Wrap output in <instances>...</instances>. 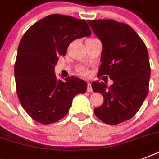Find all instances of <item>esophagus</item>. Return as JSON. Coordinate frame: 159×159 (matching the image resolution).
I'll return each mask as SVG.
<instances>
[{
	"label": "esophagus",
	"mask_w": 159,
	"mask_h": 159,
	"mask_svg": "<svg viewBox=\"0 0 159 159\" xmlns=\"http://www.w3.org/2000/svg\"><path fill=\"white\" fill-rule=\"evenodd\" d=\"M87 92H93V91H92V84H91L90 82H88V83H87Z\"/></svg>",
	"instance_id": "1"
}]
</instances>
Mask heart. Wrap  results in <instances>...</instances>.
Listing matches in <instances>:
<instances>
[{
    "label": "heart",
    "instance_id": "b5f03b06",
    "mask_svg": "<svg viewBox=\"0 0 159 159\" xmlns=\"http://www.w3.org/2000/svg\"><path fill=\"white\" fill-rule=\"evenodd\" d=\"M80 72H81V73H82V74H85V73H86V71H85L83 68H82V69H80Z\"/></svg>",
    "mask_w": 159,
    "mask_h": 159
}]
</instances>
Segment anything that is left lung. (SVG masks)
Here are the masks:
<instances>
[{
  "label": "left lung",
  "instance_id": "left-lung-1",
  "mask_svg": "<svg viewBox=\"0 0 159 159\" xmlns=\"http://www.w3.org/2000/svg\"><path fill=\"white\" fill-rule=\"evenodd\" d=\"M102 41V65L97 76H109L113 84L94 82L92 87L104 97L95 115L108 125H118L133 117L148 92L150 65L140 37L130 26L113 20L87 21Z\"/></svg>",
  "mask_w": 159,
  "mask_h": 159
}]
</instances>
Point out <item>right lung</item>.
I'll list each match as a JSON object with an SVG mask.
<instances>
[{
    "label": "right lung",
    "mask_w": 159,
    "mask_h": 159,
    "mask_svg": "<svg viewBox=\"0 0 159 159\" xmlns=\"http://www.w3.org/2000/svg\"><path fill=\"white\" fill-rule=\"evenodd\" d=\"M91 34L83 20L54 14L34 24L21 39L15 64L16 92L25 111L39 123L63 118L74 97L87 92L85 81L76 77L57 80L54 68L71 42Z\"/></svg>",
    "instance_id": "right-lung-1"
}]
</instances>
